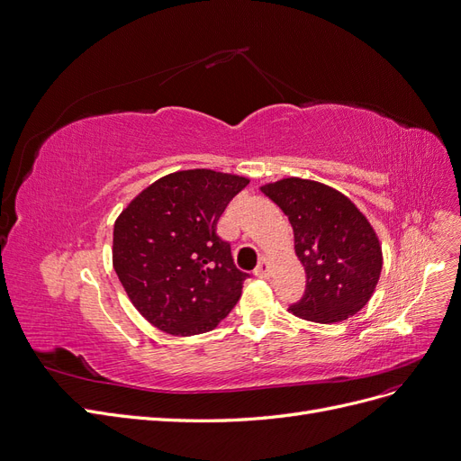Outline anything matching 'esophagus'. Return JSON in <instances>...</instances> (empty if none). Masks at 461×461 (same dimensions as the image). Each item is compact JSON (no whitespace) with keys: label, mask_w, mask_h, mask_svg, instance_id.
Returning <instances> with one entry per match:
<instances>
[{"label":"esophagus","mask_w":461,"mask_h":461,"mask_svg":"<svg viewBox=\"0 0 461 461\" xmlns=\"http://www.w3.org/2000/svg\"><path fill=\"white\" fill-rule=\"evenodd\" d=\"M269 274H271L269 262H267V258H266V257H262V258H260V262H258V266H257V269H254V276L267 279V277H269Z\"/></svg>","instance_id":"34e87169"}]
</instances>
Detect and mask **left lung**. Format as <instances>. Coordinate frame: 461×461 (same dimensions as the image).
<instances>
[{"label": "left lung", "instance_id": "left-lung-1", "mask_svg": "<svg viewBox=\"0 0 461 461\" xmlns=\"http://www.w3.org/2000/svg\"><path fill=\"white\" fill-rule=\"evenodd\" d=\"M288 216L305 293L288 312L313 322H339L361 312L382 274L376 231L355 203L315 180L283 178L260 187Z\"/></svg>", "mask_w": 461, "mask_h": 461}]
</instances>
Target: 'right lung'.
Here are the masks:
<instances>
[{
  "label": "right lung",
  "mask_w": 461,
  "mask_h": 461,
  "mask_svg": "<svg viewBox=\"0 0 461 461\" xmlns=\"http://www.w3.org/2000/svg\"><path fill=\"white\" fill-rule=\"evenodd\" d=\"M249 178L190 168L136 195L113 226V269L140 315L173 336L218 327L249 277L216 235L228 203Z\"/></svg>",
  "instance_id": "1"
}]
</instances>
